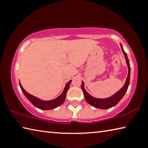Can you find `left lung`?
<instances>
[{
	"label": "left lung",
	"instance_id": "8db88e82",
	"mask_svg": "<svg viewBox=\"0 0 148 148\" xmlns=\"http://www.w3.org/2000/svg\"><path fill=\"white\" fill-rule=\"evenodd\" d=\"M120 45H121L122 51L123 52L125 59H126L127 64V66H128L129 71H128V76H127L125 84L123 86V87L119 91H117L116 94L112 95V97H109V98H106V99L95 98V97H92L91 95H90L88 92L86 91V89L84 88V82L83 81L82 82V89L84 92L85 99H86V101L88 102L90 105H91V106H94L95 108H97L108 109V108H110L116 106V105L120 101H121V99L123 97L125 94L126 93L127 89H128V87L129 86L130 74H131V66H130L129 61L128 59V57H127V53L124 51L123 48L122 47V45L121 44Z\"/></svg>",
	"mask_w": 148,
	"mask_h": 148
}]
</instances>
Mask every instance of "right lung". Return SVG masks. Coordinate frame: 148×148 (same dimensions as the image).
Returning a JSON list of instances; mask_svg holds the SVG:
<instances>
[{
  "label": "right lung",
  "instance_id": "right-lung-1",
  "mask_svg": "<svg viewBox=\"0 0 148 148\" xmlns=\"http://www.w3.org/2000/svg\"><path fill=\"white\" fill-rule=\"evenodd\" d=\"M71 82L72 80L69 81L68 83L66 84V86H65L64 89L63 90V91H62V94L60 95V96H59L56 99L51 100V101H42V100L36 98V97L32 96V95H31V94H29L28 92H27L23 88V87H22L21 84H20V82H19V86L21 87V91L23 92L25 96L28 99L29 101L31 102L35 107L38 108L40 110H52V109L56 108L59 106L60 105H61L62 103H63L65 99H66V92L69 89L70 84H71Z\"/></svg>",
  "mask_w": 148,
  "mask_h": 148
}]
</instances>
